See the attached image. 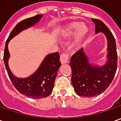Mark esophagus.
I'll list each match as a JSON object with an SVG mask.
<instances>
[{
  "label": "esophagus",
  "mask_w": 121,
  "mask_h": 121,
  "mask_svg": "<svg viewBox=\"0 0 121 121\" xmlns=\"http://www.w3.org/2000/svg\"><path fill=\"white\" fill-rule=\"evenodd\" d=\"M60 63L62 64H65L69 62V56L67 54L63 53L60 55Z\"/></svg>",
  "instance_id": "34e87169"
}]
</instances>
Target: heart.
Returning a JSON list of instances; mask_svg holds the SVG:
<instances>
[{
	"instance_id": "heart-1",
	"label": "heart",
	"mask_w": 121,
	"mask_h": 121,
	"mask_svg": "<svg viewBox=\"0 0 121 121\" xmlns=\"http://www.w3.org/2000/svg\"><path fill=\"white\" fill-rule=\"evenodd\" d=\"M88 30L89 28L85 23H81L79 25L77 23H72L62 30L60 36L65 39H67L75 34L71 46L74 48H79L81 46L84 38L87 35Z\"/></svg>"
}]
</instances>
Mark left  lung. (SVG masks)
<instances>
[{
    "label": "left lung",
    "instance_id": "left-lung-1",
    "mask_svg": "<svg viewBox=\"0 0 121 121\" xmlns=\"http://www.w3.org/2000/svg\"><path fill=\"white\" fill-rule=\"evenodd\" d=\"M95 23V33L104 34L108 42L107 60L103 65L90 62L83 48L79 49L71 58L72 71L71 83L77 95L94 97L104 91L113 80L117 69V46L114 36L108 27L100 20L91 19Z\"/></svg>",
    "mask_w": 121,
    "mask_h": 121
}]
</instances>
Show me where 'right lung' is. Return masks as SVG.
Returning a JSON list of instances; mask_svg holds the SVG:
<instances>
[{
    "label": "right lung",
    "mask_w": 121,
    "mask_h": 121,
    "mask_svg": "<svg viewBox=\"0 0 121 121\" xmlns=\"http://www.w3.org/2000/svg\"><path fill=\"white\" fill-rule=\"evenodd\" d=\"M42 16L43 15H37L17 23L7 39L4 52V63L13 85L21 94L35 99L46 98L52 91L58 69L61 66L59 54L54 52L46 56L40 67L30 76L25 78L17 77L13 74L9 67L10 53L8 44L22 31L35 26L40 21Z\"/></svg>",
    "instance_id": "add662e5"
}]
</instances>
